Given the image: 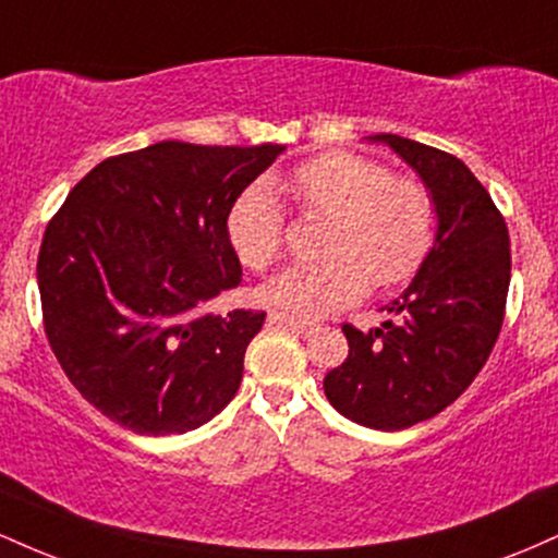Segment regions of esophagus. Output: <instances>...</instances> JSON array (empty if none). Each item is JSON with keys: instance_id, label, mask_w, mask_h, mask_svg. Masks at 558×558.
Wrapping results in <instances>:
<instances>
[{"instance_id": "esophagus-1", "label": "esophagus", "mask_w": 558, "mask_h": 558, "mask_svg": "<svg viewBox=\"0 0 558 558\" xmlns=\"http://www.w3.org/2000/svg\"><path fill=\"white\" fill-rule=\"evenodd\" d=\"M267 319H270V325H278V328L293 330V332H296V336H301V338H310L312 332L319 330L317 323H310V319H301V317L283 315V312H272V315L267 317Z\"/></svg>"}]
</instances>
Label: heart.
<instances>
[{
	"instance_id": "obj_1",
	"label": "heart",
	"mask_w": 558,
	"mask_h": 558,
	"mask_svg": "<svg viewBox=\"0 0 558 558\" xmlns=\"http://www.w3.org/2000/svg\"><path fill=\"white\" fill-rule=\"evenodd\" d=\"M306 213L332 217L315 265H293L262 286L275 310L317 317L364 296L367 283L399 286L420 270L435 241L425 185L393 178L386 165L330 151L278 183ZM230 248L248 270H265L283 248V209L267 183L248 185L226 220Z\"/></svg>"
}]
</instances>
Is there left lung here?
Instances as JSON below:
<instances>
[{"instance_id":"obj_1","label":"left lung","mask_w":558,"mask_h":558,"mask_svg":"<svg viewBox=\"0 0 558 558\" xmlns=\"http://www.w3.org/2000/svg\"><path fill=\"white\" fill-rule=\"evenodd\" d=\"M367 141L390 146L417 172L438 226L412 283L386 306L399 323L367 332L343 325L349 356L323 388L343 417L396 433L444 412L490 356L509 293V230L462 159L393 133Z\"/></svg>"}]
</instances>
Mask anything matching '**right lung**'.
<instances>
[{"label": "right lung", "instance_id": "obj_1", "mask_svg": "<svg viewBox=\"0 0 558 558\" xmlns=\"http://www.w3.org/2000/svg\"><path fill=\"white\" fill-rule=\"evenodd\" d=\"M280 144L159 141L99 162L38 252L57 362L105 417L138 435L202 427L233 401L265 312H207L241 283L226 220Z\"/></svg>", "mask_w": 558, "mask_h": 558}]
</instances>
